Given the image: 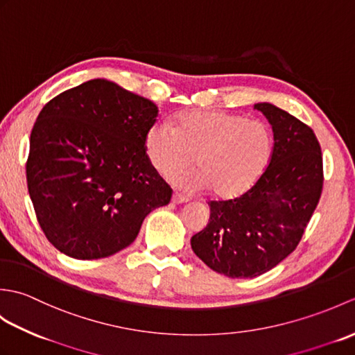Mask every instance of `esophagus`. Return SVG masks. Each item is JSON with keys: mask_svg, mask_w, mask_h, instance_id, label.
Here are the masks:
<instances>
[{"mask_svg": "<svg viewBox=\"0 0 355 355\" xmlns=\"http://www.w3.org/2000/svg\"><path fill=\"white\" fill-rule=\"evenodd\" d=\"M172 201H173V202H177V205H180V202H186V201H189V198L184 197L183 193L173 192V195H172Z\"/></svg>", "mask_w": 355, "mask_h": 355, "instance_id": "34e87169", "label": "esophagus"}]
</instances>
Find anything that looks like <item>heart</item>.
Instances as JSON below:
<instances>
[{"label": "heart", "mask_w": 355, "mask_h": 355, "mask_svg": "<svg viewBox=\"0 0 355 355\" xmlns=\"http://www.w3.org/2000/svg\"><path fill=\"white\" fill-rule=\"evenodd\" d=\"M145 150L163 177L191 168L197 172L173 178L189 191L210 187L218 198L244 193L256 183L273 154V134L261 120L215 110L180 112L172 126L155 123L148 130Z\"/></svg>", "instance_id": "heart-1"}]
</instances>
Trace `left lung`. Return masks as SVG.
Segmentation results:
<instances>
[{
  "label": "left lung",
  "mask_w": 355,
  "mask_h": 355,
  "mask_svg": "<svg viewBox=\"0 0 355 355\" xmlns=\"http://www.w3.org/2000/svg\"><path fill=\"white\" fill-rule=\"evenodd\" d=\"M254 110L273 128L270 163L236 198L209 201L210 220L191 239L207 267L241 279L267 273L294 252L323 187L322 150L311 128L271 103Z\"/></svg>",
  "instance_id": "obj_1"
}]
</instances>
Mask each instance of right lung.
Returning <instances> with one entry per match:
<instances>
[{"mask_svg":"<svg viewBox=\"0 0 355 355\" xmlns=\"http://www.w3.org/2000/svg\"><path fill=\"white\" fill-rule=\"evenodd\" d=\"M154 102L93 79L53 97L30 134L27 186L44 235L74 259L108 258L137 238L171 186L149 163Z\"/></svg>","mask_w":355,"mask_h":355,"instance_id":"right-lung-1","label":"right lung"}]
</instances>
